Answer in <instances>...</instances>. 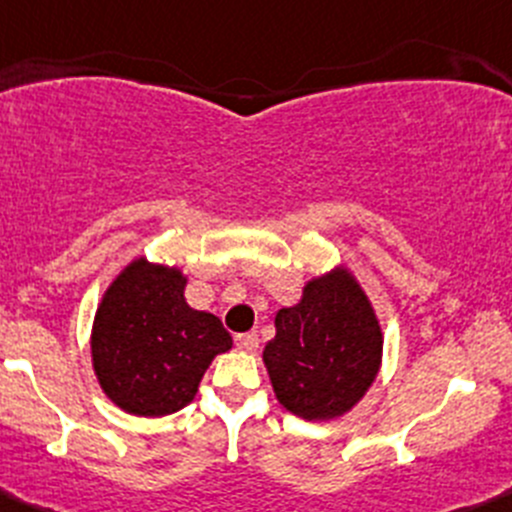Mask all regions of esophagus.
<instances>
[{"mask_svg":"<svg viewBox=\"0 0 512 512\" xmlns=\"http://www.w3.org/2000/svg\"><path fill=\"white\" fill-rule=\"evenodd\" d=\"M234 342H236V347H241V350L254 352L258 347V335L256 333H241L234 337Z\"/></svg>","mask_w":512,"mask_h":512,"instance_id":"esophagus-1","label":"esophagus"}]
</instances>
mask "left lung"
<instances>
[{
    "mask_svg": "<svg viewBox=\"0 0 512 512\" xmlns=\"http://www.w3.org/2000/svg\"><path fill=\"white\" fill-rule=\"evenodd\" d=\"M379 360L382 330L347 271L315 278L298 305L278 310L276 337L263 350L278 402L308 421L333 419L360 402Z\"/></svg>",
    "mask_w": 512,
    "mask_h": 512,
    "instance_id": "obj_1",
    "label": "left lung"
}]
</instances>
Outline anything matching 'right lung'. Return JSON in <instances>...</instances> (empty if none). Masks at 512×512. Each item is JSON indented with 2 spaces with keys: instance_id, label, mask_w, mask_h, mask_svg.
Returning a JSON list of instances; mask_svg holds the SVG:
<instances>
[{
  "instance_id": "add662e5",
  "label": "right lung",
  "mask_w": 512,
  "mask_h": 512,
  "mask_svg": "<svg viewBox=\"0 0 512 512\" xmlns=\"http://www.w3.org/2000/svg\"><path fill=\"white\" fill-rule=\"evenodd\" d=\"M177 268L130 263L93 323V367L103 392L138 416H165L194 399L214 355L231 347L217 315L189 308Z\"/></svg>"
}]
</instances>
